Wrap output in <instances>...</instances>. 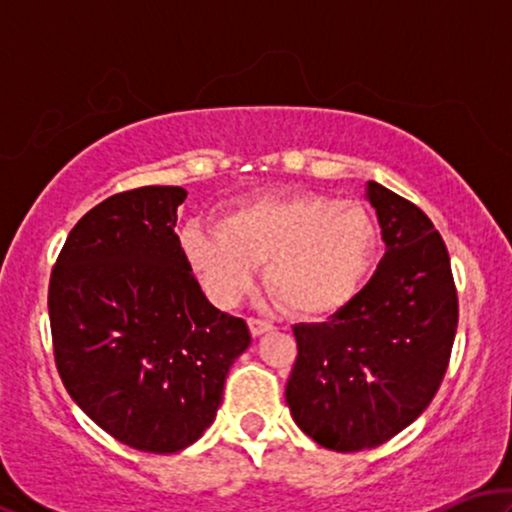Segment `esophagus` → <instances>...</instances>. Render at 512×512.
I'll return each mask as SVG.
<instances>
[{
    "instance_id": "obj_1",
    "label": "esophagus",
    "mask_w": 512,
    "mask_h": 512,
    "mask_svg": "<svg viewBox=\"0 0 512 512\" xmlns=\"http://www.w3.org/2000/svg\"><path fill=\"white\" fill-rule=\"evenodd\" d=\"M248 327H250L252 337H262L264 332L274 330L272 322H269V320H260V317H250V320H248Z\"/></svg>"
}]
</instances>
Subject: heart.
Here are the masks:
<instances>
[{
	"mask_svg": "<svg viewBox=\"0 0 512 512\" xmlns=\"http://www.w3.org/2000/svg\"><path fill=\"white\" fill-rule=\"evenodd\" d=\"M187 264L219 305H236L267 284L301 315H330L366 284L378 260L380 233L366 207L325 195H269L228 209L216 228L180 231Z\"/></svg>",
	"mask_w": 512,
	"mask_h": 512,
	"instance_id": "heart-1",
	"label": "heart"
}]
</instances>
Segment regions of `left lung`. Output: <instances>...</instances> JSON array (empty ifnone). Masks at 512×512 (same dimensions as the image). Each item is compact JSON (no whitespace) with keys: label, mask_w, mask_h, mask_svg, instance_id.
Instances as JSON below:
<instances>
[{"label":"left lung","mask_w":512,"mask_h":512,"mask_svg":"<svg viewBox=\"0 0 512 512\" xmlns=\"http://www.w3.org/2000/svg\"><path fill=\"white\" fill-rule=\"evenodd\" d=\"M385 255L354 301L293 327L298 356L286 404L317 445H383L431 404L457 332V291L440 233L416 204L370 180Z\"/></svg>","instance_id":"obj_1"}]
</instances>
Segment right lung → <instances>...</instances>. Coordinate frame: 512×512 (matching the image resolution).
I'll return each mask as SVG.
<instances>
[{"label": "right lung", "instance_id": "right-lung-1", "mask_svg": "<svg viewBox=\"0 0 512 512\" xmlns=\"http://www.w3.org/2000/svg\"><path fill=\"white\" fill-rule=\"evenodd\" d=\"M182 187L149 185L93 207L50 276L55 363L69 397L115 440L178 452L216 419L245 320L207 301L175 233Z\"/></svg>", "mask_w": 512, "mask_h": 512}]
</instances>
